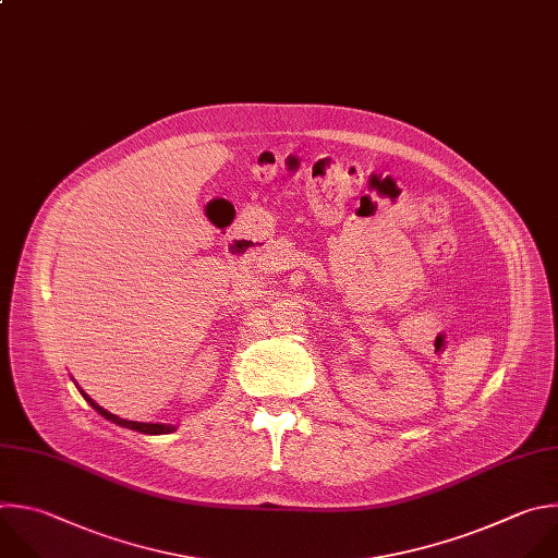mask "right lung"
<instances>
[{"label": "right lung", "mask_w": 558, "mask_h": 558, "mask_svg": "<svg viewBox=\"0 0 558 558\" xmlns=\"http://www.w3.org/2000/svg\"><path fill=\"white\" fill-rule=\"evenodd\" d=\"M81 391V396L94 407V411H98L105 420H109V422H114V424H119V426H125V428H134V430H138V433H147V435H162V433H171V430H175V426H171V424H154V422H134V420H123V417H119V415H114V413H109L107 409H102L100 404H96L87 393H83V389H78Z\"/></svg>", "instance_id": "1"}]
</instances>
